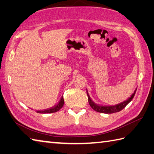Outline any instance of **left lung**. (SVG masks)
Returning a JSON list of instances; mask_svg holds the SVG:
<instances>
[{"instance_id":"obj_1","label":"left lung","mask_w":154,"mask_h":154,"mask_svg":"<svg viewBox=\"0 0 154 154\" xmlns=\"http://www.w3.org/2000/svg\"><path fill=\"white\" fill-rule=\"evenodd\" d=\"M136 92V89L134 91V93L132 94L131 97H130L128 99L124 101L122 103L116 104V105H113V106H103V105H99V104L94 103L93 101L91 100L89 94L87 92V94L88 96V101H89V103L90 104L91 107L94 110H95L97 112H100V113L112 114V113L117 112H119L120 110H122L133 99L135 95Z\"/></svg>"}]
</instances>
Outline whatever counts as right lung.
I'll use <instances>...</instances> for the list:
<instances>
[{
    "instance_id": "add662e5",
    "label": "right lung",
    "mask_w": 154,
    "mask_h": 154,
    "mask_svg": "<svg viewBox=\"0 0 154 154\" xmlns=\"http://www.w3.org/2000/svg\"><path fill=\"white\" fill-rule=\"evenodd\" d=\"M64 104V99L63 97H62L60 102L57 104L56 106H54V107H51L50 109H48L46 110H37L36 112L38 113H42V114H46V113H54L56 112L57 111L60 110L62 107H63Z\"/></svg>"
}]
</instances>
